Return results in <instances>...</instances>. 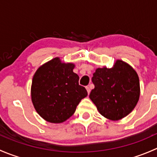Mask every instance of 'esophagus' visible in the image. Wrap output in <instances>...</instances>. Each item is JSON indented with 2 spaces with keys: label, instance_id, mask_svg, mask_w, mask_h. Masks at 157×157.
Masks as SVG:
<instances>
[{
  "label": "esophagus",
  "instance_id": "obj_1",
  "mask_svg": "<svg viewBox=\"0 0 157 157\" xmlns=\"http://www.w3.org/2000/svg\"><path fill=\"white\" fill-rule=\"evenodd\" d=\"M86 91H87L88 94H90V86H86Z\"/></svg>",
  "mask_w": 157,
  "mask_h": 157
}]
</instances>
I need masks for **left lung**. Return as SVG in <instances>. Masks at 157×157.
Returning <instances> with one entry per match:
<instances>
[{
    "instance_id": "1",
    "label": "left lung",
    "mask_w": 157,
    "mask_h": 157,
    "mask_svg": "<svg viewBox=\"0 0 157 157\" xmlns=\"http://www.w3.org/2000/svg\"><path fill=\"white\" fill-rule=\"evenodd\" d=\"M92 81L95 88L89 97L105 118L118 121L135 108L140 98V81L128 63L116 60L112 68H97Z\"/></svg>"
}]
</instances>
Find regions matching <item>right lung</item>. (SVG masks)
<instances>
[{
  "label": "right lung",
  "instance_id": "right-lung-1",
  "mask_svg": "<svg viewBox=\"0 0 157 157\" xmlns=\"http://www.w3.org/2000/svg\"><path fill=\"white\" fill-rule=\"evenodd\" d=\"M75 64L55 58L37 69L31 86V99L37 113L51 123H62L75 112L87 91L79 85Z\"/></svg>",
  "mask_w": 157,
  "mask_h": 157
}]
</instances>
